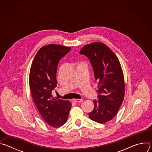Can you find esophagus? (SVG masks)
<instances>
[{
  "label": "esophagus",
  "mask_w": 152,
  "mask_h": 152,
  "mask_svg": "<svg viewBox=\"0 0 152 152\" xmlns=\"http://www.w3.org/2000/svg\"><path fill=\"white\" fill-rule=\"evenodd\" d=\"M73 101L75 102H83V100L78 99H73Z\"/></svg>",
  "instance_id": "1"
}]
</instances>
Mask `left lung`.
Returning <instances> with one entry per match:
<instances>
[{"label": "left lung", "instance_id": "8db88e82", "mask_svg": "<svg viewBox=\"0 0 152 152\" xmlns=\"http://www.w3.org/2000/svg\"><path fill=\"white\" fill-rule=\"evenodd\" d=\"M79 53L90 59L98 82L99 100H94V108L89 117L105 123L117 115L124 100L125 84L121 64L115 54L101 42L84 46Z\"/></svg>", "mask_w": 152, "mask_h": 152}]
</instances>
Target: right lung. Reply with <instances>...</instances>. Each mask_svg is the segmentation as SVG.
Here are the masks:
<instances>
[{
    "instance_id": "1",
    "label": "right lung",
    "mask_w": 152,
    "mask_h": 152,
    "mask_svg": "<svg viewBox=\"0 0 152 152\" xmlns=\"http://www.w3.org/2000/svg\"><path fill=\"white\" fill-rule=\"evenodd\" d=\"M71 50L70 47L48 45L39 49L32 61L29 86L33 100L42 119L56 128L67 122L72 103L53 98L52 91L57 86L56 72L59 60Z\"/></svg>"
}]
</instances>
